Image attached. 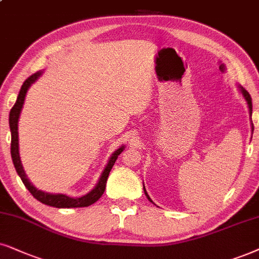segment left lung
<instances>
[{
	"mask_svg": "<svg viewBox=\"0 0 259 259\" xmlns=\"http://www.w3.org/2000/svg\"><path fill=\"white\" fill-rule=\"evenodd\" d=\"M239 88H240V92H241V94H243L244 98H245V100H246V103H247V106H248V110H250V114H252V99H251L250 94H248V92H247L246 90H245V88H243V87H239ZM252 129H253V124H252ZM143 190H145V194H146V196H147V198H148L150 202H153L152 199H150L149 196H148V194H147L146 189L143 188Z\"/></svg>",
	"mask_w": 259,
	"mask_h": 259,
	"instance_id": "1",
	"label": "left lung"
}]
</instances>
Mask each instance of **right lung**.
I'll list each match as a JSON object with an SVG mask.
<instances>
[{
    "label": "right lung",
    "mask_w": 259,
    "mask_h": 259,
    "mask_svg": "<svg viewBox=\"0 0 259 259\" xmlns=\"http://www.w3.org/2000/svg\"><path fill=\"white\" fill-rule=\"evenodd\" d=\"M42 74V71H37V73L31 75L28 78H26V81L22 83L20 93H19L18 99H16L14 106L12 107L11 113H9V126H11V134H12V142H11V154H12V160L14 163V167L18 172V175L20 176L22 183H24L26 188L28 189V191L31 192L32 196L35 199H38L39 202L44 203L47 205H51V207L56 208H81V207H88V205L96 203L101 196H103L104 191H105V186L107 182V177L110 175V171L112 169V166L116 162L117 158L120 153L123 152L124 146L120 147L112 154L109 162H107L105 169L101 173L98 184L96 185L92 191L88 192L87 195L82 196V197L73 198L69 197L67 195L62 194H49V192H44L41 190L35 189L33 185L29 183L27 179V176L22 167V163L20 160V155H19V135H18V123H19V117H20V112L22 110V105H24L26 93H27L28 88L31 87V84L35 82L38 80V77Z\"/></svg>",
    "instance_id": "1"
}]
</instances>
